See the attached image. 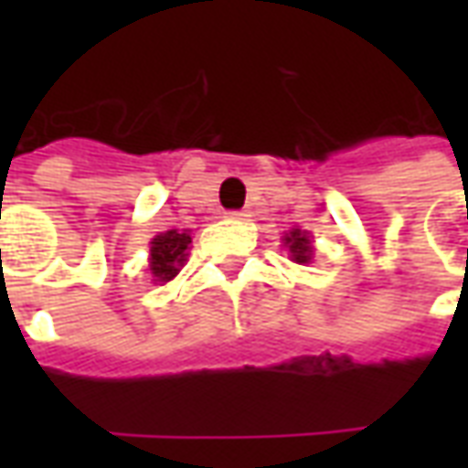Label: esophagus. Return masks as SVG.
Wrapping results in <instances>:
<instances>
[{
  "label": "esophagus",
  "mask_w": 468,
  "mask_h": 468,
  "mask_svg": "<svg viewBox=\"0 0 468 468\" xmlns=\"http://www.w3.org/2000/svg\"><path fill=\"white\" fill-rule=\"evenodd\" d=\"M228 218H233V220H245V218H248V210H230Z\"/></svg>",
  "instance_id": "34e87169"
}]
</instances>
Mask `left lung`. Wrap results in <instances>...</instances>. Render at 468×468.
Listing matches in <instances>:
<instances>
[{
  "label": "left lung",
  "instance_id": "1",
  "mask_svg": "<svg viewBox=\"0 0 468 468\" xmlns=\"http://www.w3.org/2000/svg\"><path fill=\"white\" fill-rule=\"evenodd\" d=\"M285 245L291 248V255H293L295 263H308L311 255H314V248H311L308 235L301 233V230H291V235L285 238Z\"/></svg>",
  "mask_w": 468,
  "mask_h": 468
}]
</instances>
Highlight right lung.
Listing matches in <instances>:
<instances>
[{"label": "right lung", "mask_w": 468, "mask_h": 468, "mask_svg": "<svg viewBox=\"0 0 468 468\" xmlns=\"http://www.w3.org/2000/svg\"><path fill=\"white\" fill-rule=\"evenodd\" d=\"M190 233H177V230H167V233L153 238V248H150V271L157 281H173L180 265L185 263V250L190 245Z\"/></svg>", "instance_id": "1"}]
</instances>
